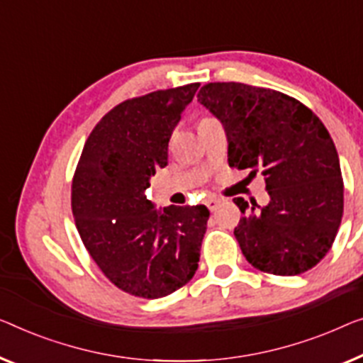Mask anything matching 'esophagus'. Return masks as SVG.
Segmentation results:
<instances>
[{
  "label": "esophagus",
  "instance_id": "esophagus-1",
  "mask_svg": "<svg viewBox=\"0 0 363 363\" xmlns=\"http://www.w3.org/2000/svg\"><path fill=\"white\" fill-rule=\"evenodd\" d=\"M220 203H221V200L216 197H210V199H207V202H205V205H207L210 212H215V210L220 207Z\"/></svg>",
  "mask_w": 363,
  "mask_h": 363
}]
</instances>
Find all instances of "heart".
Returning a JSON list of instances; mask_svg holds the SVG:
<instances>
[{"mask_svg":"<svg viewBox=\"0 0 363 363\" xmlns=\"http://www.w3.org/2000/svg\"><path fill=\"white\" fill-rule=\"evenodd\" d=\"M205 118H208V117H203V118H202V121H205ZM202 121H200V122H202Z\"/></svg>","mask_w":363,"mask_h":363,"instance_id":"1","label":"heart"}]
</instances>
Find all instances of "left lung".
Wrapping results in <instances>:
<instances>
[{"mask_svg":"<svg viewBox=\"0 0 363 363\" xmlns=\"http://www.w3.org/2000/svg\"><path fill=\"white\" fill-rule=\"evenodd\" d=\"M197 99L223 123L228 164L262 171L269 203L235 199V236L247 262L274 275H298L331 250L344 212V182L331 135L311 109L280 91L208 83Z\"/></svg>","mask_w":363,"mask_h":363,"instance_id":"1","label":"left lung"}]
</instances>
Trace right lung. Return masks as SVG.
I'll use <instances>...</instances> for the list:
<instances>
[{"label": "right lung", "instance_id": "obj_1", "mask_svg": "<svg viewBox=\"0 0 363 363\" xmlns=\"http://www.w3.org/2000/svg\"><path fill=\"white\" fill-rule=\"evenodd\" d=\"M200 83L121 102L86 140L72 184L81 241L97 267L125 294L161 298L199 267L210 212L205 205L164 207L145 196L167 164V143Z\"/></svg>", "mask_w": 363, "mask_h": 363}]
</instances>
